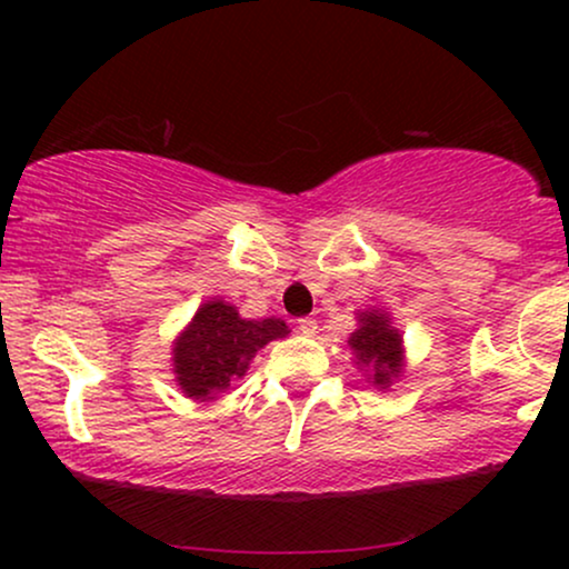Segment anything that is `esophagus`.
<instances>
[{
    "mask_svg": "<svg viewBox=\"0 0 569 569\" xmlns=\"http://www.w3.org/2000/svg\"><path fill=\"white\" fill-rule=\"evenodd\" d=\"M297 326H299V331H302V335H316L318 321H316V318H299Z\"/></svg>",
    "mask_w": 569,
    "mask_h": 569,
    "instance_id": "34e87169",
    "label": "esophagus"
}]
</instances>
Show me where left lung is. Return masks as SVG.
<instances>
[{
  "mask_svg": "<svg viewBox=\"0 0 569 569\" xmlns=\"http://www.w3.org/2000/svg\"><path fill=\"white\" fill-rule=\"evenodd\" d=\"M350 348L358 363L371 367L375 385L388 388V382L401 371V337L382 312H363L361 326L352 331Z\"/></svg>",
  "mask_w": 569,
  "mask_h": 569,
  "instance_id": "obj_1",
  "label": "left lung"
}]
</instances>
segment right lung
Instances as JSON below:
<instances>
[{
	"label": "right lung",
	"instance_id": "1",
	"mask_svg": "<svg viewBox=\"0 0 569 569\" xmlns=\"http://www.w3.org/2000/svg\"><path fill=\"white\" fill-rule=\"evenodd\" d=\"M289 335L280 318L246 321L227 302H208L176 339L173 371L189 398H211L234 377H243L248 361L272 339Z\"/></svg>",
	"mask_w": 569,
	"mask_h": 569
}]
</instances>
